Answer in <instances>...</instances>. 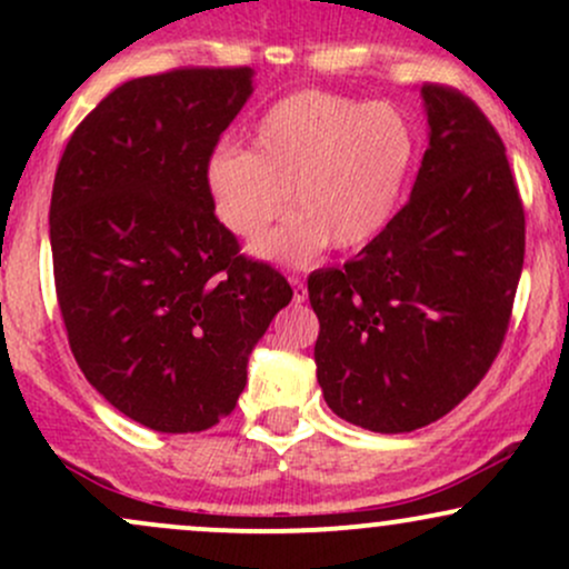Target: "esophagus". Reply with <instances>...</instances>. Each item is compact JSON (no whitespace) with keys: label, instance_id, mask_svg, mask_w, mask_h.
Instances as JSON below:
<instances>
[{"label":"esophagus","instance_id":"1","mask_svg":"<svg viewBox=\"0 0 569 569\" xmlns=\"http://www.w3.org/2000/svg\"><path fill=\"white\" fill-rule=\"evenodd\" d=\"M291 286H293V302H305L307 299V286L302 278H291Z\"/></svg>","mask_w":569,"mask_h":569}]
</instances>
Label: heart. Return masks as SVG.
Returning a JSON list of instances; mask_svg holds the SVG:
<instances>
[{"label":"heart","mask_w":569,"mask_h":569,"mask_svg":"<svg viewBox=\"0 0 569 569\" xmlns=\"http://www.w3.org/2000/svg\"><path fill=\"white\" fill-rule=\"evenodd\" d=\"M417 158L411 122L390 103L305 88L278 98L253 122L248 152L221 147L206 162V187L227 232L259 238L289 206L259 257L310 264L326 246L356 251L396 217Z\"/></svg>","instance_id":"b5f03b06"}]
</instances>
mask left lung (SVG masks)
Segmentation results:
<instances>
[{
	"label": "left lung",
	"instance_id": "obj_1",
	"mask_svg": "<svg viewBox=\"0 0 569 569\" xmlns=\"http://www.w3.org/2000/svg\"><path fill=\"white\" fill-rule=\"evenodd\" d=\"M422 101L430 141L409 202L356 259L307 278L326 403L375 433L426 428L485 380L525 264L498 130L447 84H422Z\"/></svg>",
	"mask_w": 569,
	"mask_h": 569
}]
</instances>
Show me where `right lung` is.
<instances>
[{
    "instance_id": "right-lung-1",
    "label": "right lung",
    "mask_w": 569,
    "mask_h": 569,
    "mask_svg": "<svg viewBox=\"0 0 569 569\" xmlns=\"http://www.w3.org/2000/svg\"><path fill=\"white\" fill-rule=\"evenodd\" d=\"M251 77L173 69L122 82L58 162L50 248L69 348L117 411L160 433L230 415L253 345L293 297L276 267L240 253L206 187Z\"/></svg>"
}]
</instances>
